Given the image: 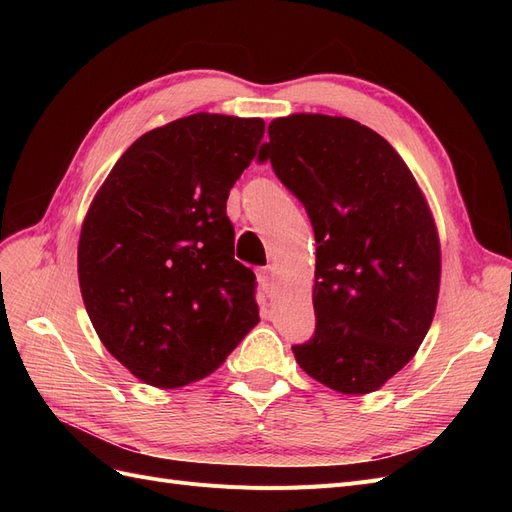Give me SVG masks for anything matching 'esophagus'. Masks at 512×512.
Wrapping results in <instances>:
<instances>
[{"mask_svg":"<svg viewBox=\"0 0 512 512\" xmlns=\"http://www.w3.org/2000/svg\"><path fill=\"white\" fill-rule=\"evenodd\" d=\"M258 282H260L262 290H265L267 294H273V290H275V269H273V267L260 269V273H258Z\"/></svg>","mask_w":512,"mask_h":512,"instance_id":"1","label":"esophagus"}]
</instances>
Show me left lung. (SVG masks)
<instances>
[{
  "label": "left lung",
  "mask_w": 512,
  "mask_h": 512,
  "mask_svg": "<svg viewBox=\"0 0 512 512\" xmlns=\"http://www.w3.org/2000/svg\"><path fill=\"white\" fill-rule=\"evenodd\" d=\"M260 158L305 205L318 243L316 333L294 359L337 393H374L436 314L442 252L421 185L389 141L348 117H277Z\"/></svg>",
  "instance_id": "left-lung-1"
}]
</instances>
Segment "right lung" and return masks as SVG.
I'll return each instance as SVG.
<instances>
[{
    "label": "right lung",
    "instance_id": "add662e5",
    "mask_svg": "<svg viewBox=\"0 0 512 512\" xmlns=\"http://www.w3.org/2000/svg\"><path fill=\"white\" fill-rule=\"evenodd\" d=\"M262 136L260 117L170 121L134 141L91 200L83 303L104 348L145 384L207 378L260 320L226 200Z\"/></svg>",
    "mask_w": 512,
    "mask_h": 512
}]
</instances>
